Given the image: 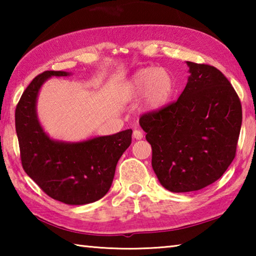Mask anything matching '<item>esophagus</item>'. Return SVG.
<instances>
[{
    "label": "esophagus",
    "instance_id": "1",
    "mask_svg": "<svg viewBox=\"0 0 256 256\" xmlns=\"http://www.w3.org/2000/svg\"><path fill=\"white\" fill-rule=\"evenodd\" d=\"M133 138H136V140H141L144 138V133H142L140 130H134L133 131Z\"/></svg>",
    "mask_w": 256,
    "mask_h": 256
}]
</instances>
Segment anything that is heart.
Here are the masks:
<instances>
[{
    "instance_id": "obj_1",
    "label": "heart",
    "mask_w": 256,
    "mask_h": 256,
    "mask_svg": "<svg viewBox=\"0 0 256 256\" xmlns=\"http://www.w3.org/2000/svg\"><path fill=\"white\" fill-rule=\"evenodd\" d=\"M175 84L172 76L164 68H144L134 73L128 92L131 98L144 97L146 110L154 112L167 105L172 96Z\"/></svg>"
}]
</instances>
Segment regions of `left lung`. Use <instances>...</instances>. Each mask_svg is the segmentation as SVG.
Returning <instances> with one entry per match:
<instances>
[{"instance_id": "8db88e82", "label": "left lung", "mask_w": 256, "mask_h": 256, "mask_svg": "<svg viewBox=\"0 0 256 256\" xmlns=\"http://www.w3.org/2000/svg\"><path fill=\"white\" fill-rule=\"evenodd\" d=\"M186 63L190 76L180 98L138 120L154 172L175 193L219 180L235 158L242 126L240 100L227 78L208 64Z\"/></svg>"}]
</instances>
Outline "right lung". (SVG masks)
Instances as JSON below:
<instances>
[{"instance_id":"1","label":"right lung","mask_w":256,"mask_h":256,"mask_svg":"<svg viewBox=\"0 0 256 256\" xmlns=\"http://www.w3.org/2000/svg\"><path fill=\"white\" fill-rule=\"evenodd\" d=\"M64 71L37 76L16 108V131L24 172L47 196L66 204H88L110 188L116 164L132 141V130L82 142H62L44 132L36 112L37 96L50 76H66Z\"/></svg>"}]
</instances>
